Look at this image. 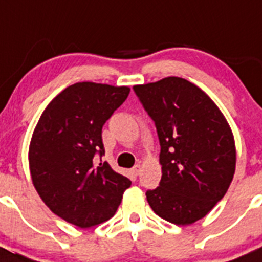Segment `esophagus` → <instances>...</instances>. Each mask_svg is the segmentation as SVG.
<instances>
[{"instance_id":"1","label":"esophagus","mask_w":262,"mask_h":262,"mask_svg":"<svg viewBox=\"0 0 262 262\" xmlns=\"http://www.w3.org/2000/svg\"><path fill=\"white\" fill-rule=\"evenodd\" d=\"M140 172H142V165H140V164H136V165L133 168V173L135 176H138Z\"/></svg>"}]
</instances>
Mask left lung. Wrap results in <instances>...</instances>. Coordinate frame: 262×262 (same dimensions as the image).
I'll list each match as a JSON object with an SVG mask.
<instances>
[{
	"label": "left lung",
	"mask_w": 262,
	"mask_h": 262,
	"mask_svg": "<svg viewBox=\"0 0 262 262\" xmlns=\"http://www.w3.org/2000/svg\"><path fill=\"white\" fill-rule=\"evenodd\" d=\"M134 92L156 126L161 181L147 201L165 221H200L227 193L236 149L226 118L207 94L185 78L135 85Z\"/></svg>",
	"instance_id": "1"
}]
</instances>
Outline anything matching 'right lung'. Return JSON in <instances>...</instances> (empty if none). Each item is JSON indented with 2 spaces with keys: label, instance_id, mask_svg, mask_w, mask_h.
<instances>
[{
  "label": "right lung",
  "instance_id": "right-lung-1",
  "mask_svg": "<svg viewBox=\"0 0 262 262\" xmlns=\"http://www.w3.org/2000/svg\"><path fill=\"white\" fill-rule=\"evenodd\" d=\"M128 93L127 86L77 82L40 115L29 149L32 184L51 211L68 223L89 228L108 221L131 185L101 163L102 127Z\"/></svg>",
  "mask_w": 262,
  "mask_h": 262
}]
</instances>
